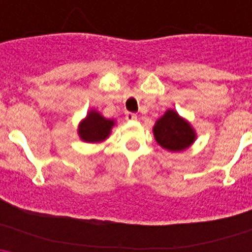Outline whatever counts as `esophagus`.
Instances as JSON below:
<instances>
[{
	"label": "esophagus",
	"mask_w": 252,
	"mask_h": 252,
	"mask_svg": "<svg viewBox=\"0 0 252 252\" xmlns=\"http://www.w3.org/2000/svg\"><path fill=\"white\" fill-rule=\"evenodd\" d=\"M126 120H127V121H136L137 116L135 115V113L127 112V113H126Z\"/></svg>",
	"instance_id": "esophagus-1"
}]
</instances>
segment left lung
Instances as JSON below:
<instances>
[{
    "mask_svg": "<svg viewBox=\"0 0 252 252\" xmlns=\"http://www.w3.org/2000/svg\"><path fill=\"white\" fill-rule=\"evenodd\" d=\"M153 133L158 144L170 153H179L190 148L197 139L190 122L171 108L155 122Z\"/></svg>",
    "mask_w": 252,
    "mask_h": 252,
    "instance_id": "obj_1",
    "label": "left lung"
}]
</instances>
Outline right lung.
<instances>
[{
  "instance_id": "right-lung-1",
  "label": "right lung",
  "mask_w": 252,
  "mask_h": 252,
  "mask_svg": "<svg viewBox=\"0 0 252 252\" xmlns=\"http://www.w3.org/2000/svg\"><path fill=\"white\" fill-rule=\"evenodd\" d=\"M115 125V120L106 119L98 111L91 110L78 125V136L84 142L99 144L110 137Z\"/></svg>"
}]
</instances>
